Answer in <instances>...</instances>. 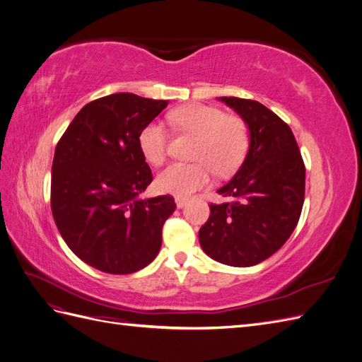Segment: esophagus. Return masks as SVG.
I'll return each instance as SVG.
<instances>
[{"instance_id":"1","label":"esophagus","mask_w":362,"mask_h":362,"mask_svg":"<svg viewBox=\"0 0 362 362\" xmlns=\"http://www.w3.org/2000/svg\"><path fill=\"white\" fill-rule=\"evenodd\" d=\"M175 202H177L178 208H184L185 205H187L189 199L187 198H181V196H177V198H175Z\"/></svg>"}]
</instances>
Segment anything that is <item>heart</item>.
Wrapping results in <instances>:
<instances>
[{"label":"heart","mask_w":362,"mask_h":362,"mask_svg":"<svg viewBox=\"0 0 362 362\" xmlns=\"http://www.w3.org/2000/svg\"><path fill=\"white\" fill-rule=\"evenodd\" d=\"M172 124L181 133L194 137L189 164H170L156 180L157 189L175 196H187L210 182L213 172L226 177L245 161L250 136L245 120L225 115L211 105L189 104L170 113ZM139 146L145 160L154 166L166 158L168 131L158 120H152L139 134Z\"/></svg>","instance_id":"heart-1"}]
</instances>
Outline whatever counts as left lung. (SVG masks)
I'll return each instance as SVG.
<instances>
[{"label":"left lung","mask_w":362,"mask_h":362,"mask_svg":"<svg viewBox=\"0 0 362 362\" xmlns=\"http://www.w3.org/2000/svg\"><path fill=\"white\" fill-rule=\"evenodd\" d=\"M243 117L250 145L242 168L217 193L228 201L210 204L199 229L208 257L249 267L282 247L299 222L305 199V164L293 131L258 101L222 96Z\"/></svg>","instance_id":"1"}]
</instances>
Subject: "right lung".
<instances>
[{"instance_id":"add662e5","label":"right lung","mask_w":362,"mask_h":362,"mask_svg":"<svg viewBox=\"0 0 362 362\" xmlns=\"http://www.w3.org/2000/svg\"><path fill=\"white\" fill-rule=\"evenodd\" d=\"M168 101L113 93L86 104L59 140L51 170L54 222L74 254L98 270L128 275L161 247V228L177 204L140 199L152 172L139 134Z\"/></svg>"}]
</instances>
